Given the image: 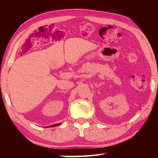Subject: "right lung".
Wrapping results in <instances>:
<instances>
[{
    "label": "right lung",
    "mask_w": 158,
    "mask_h": 158,
    "mask_svg": "<svg viewBox=\"0 0 158 158\" xmlns=\"http://www.w3.org/2000/svg\"><path fill=\"white\" fill-rule=\"evenodd\" d=\"M61 123H57V124H53V125H49V126H48V127H56V126H58V125H60Z\"/></svg>",
    "instance_id": "add662e5"
}]
</instances>
